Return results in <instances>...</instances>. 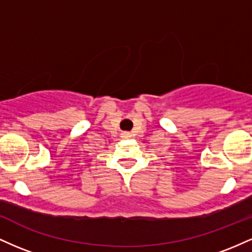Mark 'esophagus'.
Returning a JSON list of instances; mask_svg holds the SVG:
<instances>
[{
    "instance_id": "esophagus-1",
    "label": "esophagus",
    "mask_w": 252,
    "mask_h": 252,
    "mask_svg": "<svg viewBox=\"0 0 252 252\" xmlns=\"http://www.w3.org/2000/svg\"><path fill=\"white\" fill-rule=\"evenodd\" d=\"M128 136H129L128 132H123L122 134V137H128Z\"/></svg>"
}]
</instances>
